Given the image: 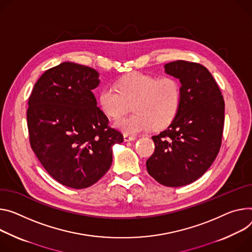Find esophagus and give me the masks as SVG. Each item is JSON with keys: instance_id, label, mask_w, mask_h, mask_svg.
Listing matches in <instances>:
<instances>
[{"instance_id": "obj_1", "label": "esophagus", "mask_w": 252, "mask_h": 252, "mask_svg": "<svg viewBox=\"0 0 252 252\" xmlns=\"http://www.w3.org/2000/svg\"><path fill=\"white\" fill-rule=\"evenodd\" d=\"M124 139H125V141L126 142H132V141H134L135 139H136V136H134V135H131V134H125L124 135Z\"/></svg>"}]
</instances>
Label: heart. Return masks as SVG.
Listing matches in <instances>:
<instances>
[{"label":"heart","mask_w":252,"mask_h":252,"mask_svg":"<svg viewBox=\"0 0 252 252\" xmlns=\"http://www.w3.org/2000/svg\"><path fill=\"white\" fill-rule=\"evenodd\" d=\"M182 99L180 82L171 76L158 78L141 72L122 77L116 87H105L98 103L107 117L117 119L134 102V114L119 119L114 126L126 134H136L168 126L176 117Z\"/></svg>","instance_id":"1"}]
</instances>
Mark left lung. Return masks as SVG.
Listing matches in <instances>:
<instances>
[{
    "label": "left lung",
    "instance_id": "8db88e82",
    "mask_svg": "<svg viewBox=\"0 0 252 252\" xmlns=\"http://www.w3.org/2000/svg\"><path fill=\"white\" fill-rule=\"evenodd\" d=\"M181 82L179 110L167 129L152 136L155 152L148 173L159 184L181 187L199 179L216 158L224 126V99L205 66L184 60L165 64Z\"/></svg>",
    "mask_w": 252,
    "mask_h": 252
}]
</instances>
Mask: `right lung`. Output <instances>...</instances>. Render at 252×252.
<instances>
[{"instance_id":"right-lung-1","label":"right lung","mask_w":252,"mask_h":252,"mask_svg":"<svg viewBox=\"0 0 252 252\" xmlns=\"http://www.w3.org/2000/svg\"><path fill=\"white\" fill-rule=\"evenodd\" d=\"M98 72L63 62L45 71L28 100L30 145L36 157L60 184L84 189L96 183L112 163V146L124 135L108 126L93 89Z\"/></svg>"}]
</instances>
